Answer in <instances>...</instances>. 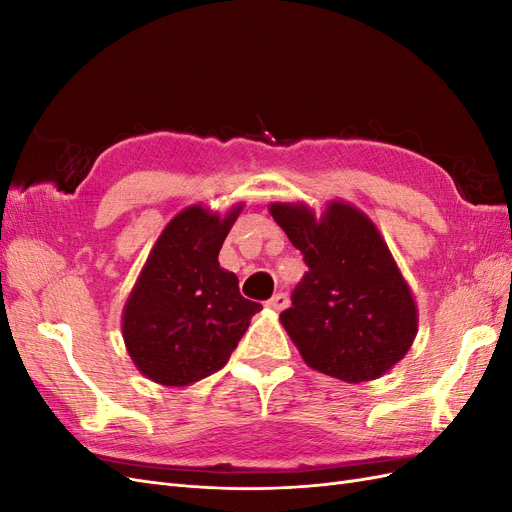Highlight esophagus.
<instances>
[{"mask_svg":"<svg viewBox=\"0 0 512 512\" xmlns=\"http://www.w3.org/2000/svg\"><path fill=\"white\" fill-rule=\"evenodd\" d=\"M288 297L284 292H277V294H273V297L267 301V307L269 309H273V312H282V309H286L288 307Z\"/></svg>","mask_w":512,"mask_h":512,"instance_id":"obj_1","label":"esophagus"}]
</instances>
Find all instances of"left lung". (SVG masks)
<instances>
[{"label":"left lung","instance_id":"left-lung-1","mask_svg":"<svg viewBox=\"0 0 512 512\" xmlns=\"http://www.w3.org/2000/svg\"><path fill=\"white\" fill-rule=\"evenodd\" d=\"M269 213L309 267L280 316L303 361L352 384L384 376L414 342L418 307L378 226L344 200L320 215L277 200Z\"/></svg>","mask_w":512,"mask_h":512}]
</instances>
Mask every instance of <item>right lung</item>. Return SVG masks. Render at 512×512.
I'll return each mask as SVG.
<instances>
[{"instance_id":"obj_1","label":"right lung","mask_w":512,"mask_h":512,"mask_svg":"<svg viewBox=\"0 0 512 512\" xmlns=\"http://www.w3.org/2000/svg\"><path fill=\"white\" fill-rule=\"evenodd\" d=\"M241 211L243 203L224 215L185 207L153 243L121 314L123 344L145 378L190 386L215 374L262 309L218 260Z\"/></svg>"}]
</instances>
